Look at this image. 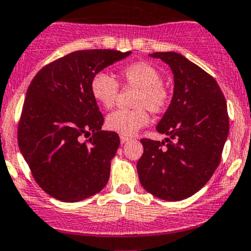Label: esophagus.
<instances>
[{
  "label": "esophagus",
  "mask_w": 251,
  "mask_h": 251,
  "mask_svg": "<svg viewBox=\"0 0 251 251\" xmlns=\"http://www.w3.org/2000/svg\"><path fill=\"white\" fill-rule=\"evenodd\" d=\"M130 140H131V138L127 137V136H123V135L120 136V142L121 143H126V142H128Z\"/></svg>",
  "instance_id": "1"
}]
</instances>
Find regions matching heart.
<instances>
[{
    "label": "heart",
    "mask_w": 251,
    "mask_h": 251,
    "mask_svg": "<svg viewBox=\"0 0 251 251\" xmlns=\"http://www.w3.org/2000/svg\"><path fill=\"white\" fill-rule=\"evenodd\" d=\"M121 83L137 88L133 110H115L106 116V127L123 136H131L150 123L149 110L159 114L169 104V89L162 83L159 71L147 62H133L120 70ZM94 100L106 109L113 108L119 94V84L106 72H98L91 81Z\"/></svg>",
    "instance_id": "heart-1"
}]
</instances>
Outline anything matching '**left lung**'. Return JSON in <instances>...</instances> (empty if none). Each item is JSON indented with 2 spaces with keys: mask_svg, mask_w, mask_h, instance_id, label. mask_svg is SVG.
Wrapping results in <instances>:
<instances>
[{
  "mask_svg": "<svg viewBox=\"0 0 251 251\" xmlns=\"http://www.w3.org/2000/svg\"><path fill=\"white\" fill-rule=\"evenodd\" d=\"M150 56L169 65L174 92L155 126L168 137L141 140L138 177L155 198L180 201L202 189L220 164L229 132L227 103L215 78L182 55L168 51Z\"/></svg>",
  "mask_w": 251,
  "mask_h": 251,
  "instance_id": "8db88e82",
  "label": "left lung"
}]
</instances>
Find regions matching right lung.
I'll use <instances>...</instances> for the list:
<instances>
[{
  "label": "right lung",
  "mask_w": 251,
  "mask_h": 251,
  "mask_svg": "<svg viewBox=\"0 0 251 251\" xmlns=\"http://www.w3.org/2000/svg\"><path fill=\"white\" fill-rule=\"evenodd\" d=\"M130 53L75 51L43 67L26 91L19 150L36 184L62 202L91 198L108 182L120 138L113 131H101L104 118L92 97L91 81Z\"/></svg>",
  "instance_id": "obj_1"
}]
</instances>
